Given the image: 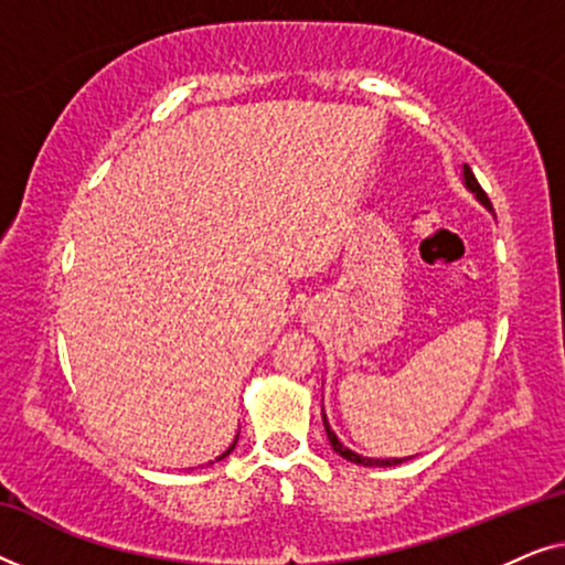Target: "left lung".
<instances>
[{"label": "left lung", "instance_id": "obj_1", "mask_svg": "<svg viewBox=\"0 0 565 565\" xmlns=\"http://www.w3.org/2000/svg\"><path fill=\"white\" fill-rule=\"evenodd\" d=\"M462 182H466V188L473 192L476 195V200L481 205H486L491 211V203H489V198H486V192L481 190V184H478V180L473 177V172H470V167L468 164H462ZM323 416V429H327V437H329V443H331V450L334 452H339L342 455L344 460H350V462H358V466H365V468H391V466H398V462H404L401 458H362V455H358V452H352L350 447H344L342 443H339V437L334 435V429L329 427V419H327V414H321Z\"/></svg>", "mask_w": 565, "mask_h": 565}]
</instances>
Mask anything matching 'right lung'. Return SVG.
Returning a JSON list of instances; mask_svg holds the SVG:
<instances>
[{"label":"right lung","instance_id":"right-lung-1","mask_svg":"<svg viewBox=\"0 0 565 565\" xmlns=\"http://www.w3.org/2000/svg\"><path fill=\"white\" fill-rule=\"evenodd\" d=\"M236 443H238V435H236V439H234V443H231V445H228V450H226V452H221V455H218V458H215V460H211V462H207V466H213V462H218V460H223V458H228V455H231V452H234V447H236Z\"/></svg>","mask_w":565,"mask_h":565}]
</instances>
